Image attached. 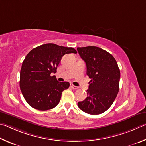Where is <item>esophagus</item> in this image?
Listing matches in <instances>:
<instances>
[{"instance_id": "esophagus-1", "label": "esophagus", "mask_w": 146, "mask_h": 146, "mask_svg": "<svg viewBox=\"0 0 146 146\" xmlns=\"http://www.w3.org/2000/svg\"><path fill=\"white\" fill-rule=\"evenodd\" d=\"M70 87H71L72 88V89H78V86L74 85L73 84H70Z\"/></svg>"}]
</instances>
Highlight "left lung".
Returning a JSON list of instances; mask_svg holds the SVG:
<instances>
[{"mask_svg":"<svg viewBox=\"0 0 146 146\" xmlns=\"http://www.w3.org/2000/svg\"><path fill=\"white\" fill-rule=\"evenodd\" d=\"M77 50L91 79L87 98L79 102L78 107L86 113L101 114L111 106L119 92L121 72L118 65L111 54L99 47L88 46Z\"/></svg>","mask_w":146,"mask_h":146,"instance_id":"1","label":"left lung"}]
</instances>
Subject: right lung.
I'll use <instances>...</instances> for the list:
<instances>
[{"instance_id":"right-lung-1","label":"right lung","mask_w":146,"mask_h":146,"mask_svg":"<svg viewBox=\"0 0 146 146\" xmlns=\"http://www.w3.org/2000/svg\"><path fill=\"white\" fill-rule=\"evenodd\" d=\"M77 53L72 47L46 43L34 48L25 56L20 74V88L25 101L33 108L45 111L54 108L62 92L70 83L59 82L55 76L63 56Z\"/></svg>"}]
</instances>
